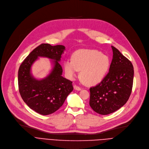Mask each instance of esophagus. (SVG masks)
I'll return each instance as SVG.
<instances>
[{
  "label": "esophagus",
  "mask_w": 149,
  "mask_h": 149,
  "mask_svg": "<svg viewBox=\"0 0 149 149\" xmlns=\"http://www.w3.org/2000/svg\"><path fill=\"white\" fill-rule=\"evenodd\" d=\"M73 87H74V90H76L80 91V90H81V88H80L79 86H77V85H74Z\"/></svg>",
  "instance_id": "obj_1"
}]
</instances>
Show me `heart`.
Returning <instances> with one entry per match:
<instances>
[{"instance_id": "obj_1", "label": "heart", "mask_w": 149, "mask_h": 149, "mask_svg": "<svg viewBox=\"0 0 149 149\" xmlns=\"http://www.w3.org/2000/svg\"><path fill=\"white\" fill-rule=\"evenodd\" d=\"M110 66L108 56L90 49H81L72 55V61L66 60L64 70L68 79L73 80L78 71L84 84L93 86L99 84L105 77Z\"/></svg>"}]
</instances>
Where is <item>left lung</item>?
<instances>
[{
    "label": "left lung",
    "instance_id": "8db88e82",
    "mask_svg": "<svg viewBox=\"0 0 149 149\" xmlns=\"http://www.w3.org/2000/svg\"><path fill=\"white\" fill-rule=\"evenodd\" d=\"M113 57L109 70L103 79L90 88V105L101 115H108L123 107L132 92L134 67L120 52L111 46Z\"/></svg>",
    "mask_w": 149,
    "mask_h": 149
}]
</instances>
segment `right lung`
<instances>
[{
	"label": "right lung",
	"instance_id": "obj_1",
	"mask_svg": "<svg viewBox=\"0 0 149 149\" xmlns=\"http://www.w3.org/2000/svg\"><path fill=\"white\" fill-rule=\"evenodd\" d=\"M64 50L63 45L41 44L31 52L19 67L18 84L21 97L31 109L40 114L47 116L56 111L73 90L72 82L62 76L63 68L59 63ZM38 57L51 58L54 64L51 73L41 80L30 73L31 65Z\"/></svg>",
	"mask_w": 149,
	"mask_h": 149
}]
</instances>
